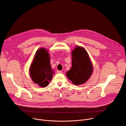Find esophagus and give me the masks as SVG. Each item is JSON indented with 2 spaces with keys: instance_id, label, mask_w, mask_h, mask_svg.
<instances>
[{
  "instance_id": "34e87169",
  "label": "esophagus",
  "mask_w": 126,
  "mask_h": 126,
  "mask_svg": "<svg viewBox=\"0 0 126 126\" xmlns=\"http://www.w3.org/2000/svg\"><path fill=\"white\" fill-rule=\"evenodd\" d=\"M62 71L61 70H57V73H62Z\"/></svg>"
}]
</instances>
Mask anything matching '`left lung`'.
<instances>
[{
  "label": "left lung",
  "instance_id": "obj_1",
  "mask_svg": "<svg viewBox=\"0 0 126 126\" xmlns=\"http://www.w3.org/2000/svg\"><path fill=\"white\" fill-rule=\"evenodd\" d=\"M72 67L67 72V76L75 85L86 82L92 75L93 67L85 49L76 47L72 52Z\"/></svg>",
  "mask_w": 126,
  "mask_h": 126
}]
</instances>
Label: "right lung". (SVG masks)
I'll use <instances>...</instances> for the list:
<instances>
[{
  "label": "right lung",
  "instance_id": "obj_1",
  "mask_svg": "<svg viewBox=\"0 0 126 126\" xmlns=\"http://www.w3.org/2000/svg\"><path fill=\"white\" fill-rule=\"evenodd\" d=\"M54 73L51 68L48 52L44 48L39 49L30 68L32 79L41 87H47L49 82L52 79Z\"/></svg>",
  "mask_w": 126,
  "mask_h": 126
}]
</instances>
